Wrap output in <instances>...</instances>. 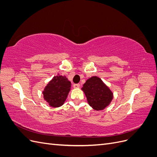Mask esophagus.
<instances>
[{
  "mask_svg": "<svg viewBox=\"0 0 157 157\" xmlns=\"http://www.w3.org/2000/svg\"><path fill=\"white\" fill-rule=\"evenodd\" d=\"M73 87L75 88H78L80 87V84H73Z\"/></svg>",
  "mask_w": 157,
  "mask_h": 157,
  "instance_id": "1",
  "label": "esophagus"
}]
</instances>
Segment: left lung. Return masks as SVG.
Listing matches in <instances>:
<instances>
[{
	"label": "left lung",
	"instance_id": "left-lung-1",
	"mask_svg": "<svg viewBox=\"0 0 157 157\" xmlns=\"http://www.w3.org/2000/svg\"><path fill=\"white\" fill-rule=\"evenodd\" d=\"M82 90L90 106L94 110H103L113 100V93L102 80L96 76L88 78L83 84Z\"/></svg>",
	"mask_w": 157,
	"mask_h": 157
}]
</instances>
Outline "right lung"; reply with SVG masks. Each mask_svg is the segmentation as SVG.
Listing matches in <instances>:
<instances>
[{
    "mask_svg": "<svg viewBox=\"0 0 157 157\" xmlns=\"http://www.w3.org/2000/svg\"><path fill=\"white\" fill-rule=\"evenodd\" d=\"M71 82L65 76L58 74L47 84L42 91L44 100L52 107L63 105L71 90Z\"/></svg>",
    "mask_w": 157,
    "mask_h": 157,
    "instance_id": "add662e5",
    "label": "right lung"
}]
</instances>
